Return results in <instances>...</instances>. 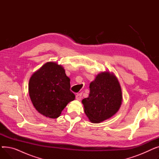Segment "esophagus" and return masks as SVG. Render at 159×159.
Returning <instances> with one entry per match:
<instances>
[{
    "label": "esophagus",
    "mask_w": 159,
    "mask_h": 159,
    "mask_svg": "<svg viewBox=\"0 0 159 159\" xmlns=\"http://www.w3.org/2000/svg\"><path fill=\"white\" fill-rule=\"evenodd\" d=\"M75 98H76V100H77V101H80L81 98H82V95L81 93H78L76 95V97H75Z\"/></svg>",
    "instance_id": "34e87169"
}]
</instances>
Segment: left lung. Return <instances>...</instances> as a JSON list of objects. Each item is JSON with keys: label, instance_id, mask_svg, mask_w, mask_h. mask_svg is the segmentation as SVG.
I'll list each match as a JSON object with an SVG mask.
<instances>
[{"label": "left lung", "instance_id": "left-lung-1", "mask_svg": "<svg viewBox=\"0 0 159 159\" xmlns=\"http://www.w3.org/2000/svg\"><path fill=\"white\" fill-rule=\"evenodd\" d=\"M122 102V89L113 73L98 74L89 84L88 97L82 103L85 114L92 123H100L111 118L117 112Z\"/></svg>", "mask_w": 159, "mask_h": 159}]
</instances>
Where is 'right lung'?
<instances>
[{
    "label": "right lung",
    "mask_w": 159,
    "mask_h": 159,
    "mask_svg": "<svg viewBox=\"0 0 159 159\" xmlns=\"http://www.w3.org/2000/svg\"><path fill=\"white\" fill-rule=\"evenodd\" d=\"M70 79L62 65L48 62L33 73L28 91L36 110L46 117L57 119L64 107L75 98L70 90Z\"/></svg>",
    "instance_id": "obj_1"
}]
</instances>
